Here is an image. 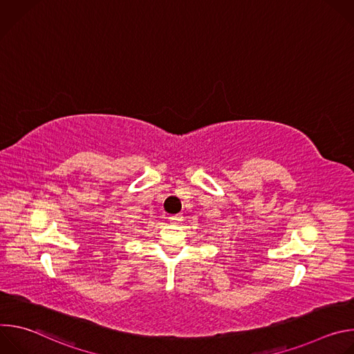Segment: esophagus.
<instances>
[{
	"label": "esophagus",
	"mask_w": 354,
	"mask_h": 354,
	"mask_svg": "<svg viewBox=\"0 0 354 354\" xmlns=\"http://www.w3.org/2000/svg\"><path fill=\"white\" fill-rule=\"evenodd\" d=\"M180 220H182V216H180V214H175V216H171V217H169V223H171V224H178Z\"/></svg>",
	"instance_id": "obj_1"
}]
</instances>
